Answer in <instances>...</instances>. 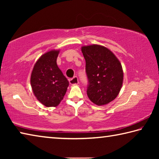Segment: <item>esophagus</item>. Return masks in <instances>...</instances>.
<instances>
[{"label": "esophagus", "instance_id": "34e87169", "mask_svg": "<svg viewBox=\"0 0 159 159\" xmlns=\"http://www.w3.org/2000/svg\"><path fill=\"white\" fill-rule=\"evenodd\" d=\"M69 83L71 85H77L79 84V79L77 76H74L72 79H69Z\"/></svg>", "mask_w": 159, "mask_h": 159}]
</instances>
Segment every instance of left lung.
<instances>
[{
	"instance_id": "8db88e82",
	"label": "left lung",
	"mask_w": 159,
	"mask_h": 159,
	"mask_svg": "<svg viewBox=\"0 0 159 159\" xmlns=\"http://www.w3.org/2000/svg\"><path fill=\"white\" fill-rule=\"evenodd\" d=\"M81 51L89 82L88 97L98 106L109 104L121 89L123 80L121 64L111 50L100 45H84Z\"/></svg>"
}]
</instances>
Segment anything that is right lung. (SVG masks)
Returning a JSON list of instances; mask_svg holds the SVG:
<instances>
[{
	"label": "right lung",
	"instance_id": "add662e5",
	"mask_svg": "<svg viewBox=\"0 0 159 159\" xmlns=\"http://www.w3.org/2000/svg\"><path fill=\"white\" fill-rule=\"evenodd\" d=\"M60 50H52L39 57L31 75V85L36 99L47 107H57L66 94L69 81L59 69Z\"/></svg>",
	"mask_w": 159,
	"mask_h": 159
}]
</instances>
